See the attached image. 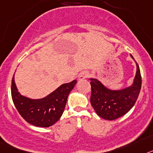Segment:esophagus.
Masks as SVG:
<instances>
[{"mask_svg":"<svg viewBox=\"0 0 153 153\" xmlns=\"http://www.w3.org/2000/svg\"><path fill=\"white\" fill-rule=\"evenodd\" d=\"M88 75H89L88 72H87V71H83V72H82L80 75H78V80H83V79L87 78L88 76Z\"/></svg>","mask_w":153,"mask_h":153,"instance_id":"esophagus-1","label":"esophagus"}]
</instances>
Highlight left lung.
I'll return each mask as SVG.
<instances>
[{
  "instance_id": "obj_1",
  "label": "left lung",
  "mask_w": 153,
  "mask_h": 153,
  "mask_svg": "<svg viewBox=\"0 0 153 153\" xmlns=\"http://www.w3.org/2000/svg\"><path fill=\"white\" fill-rule=\"evenodd\" d=\"M130 56L134 60L132 54ZM135 64L136 74L133 82L123 89H109L96 78H90L91 86L90 102L97 115L101 118L115 120L127 113L134 106L142 86L140 69L138 64L136 62Z\"/></svg>"
}]
</instances>
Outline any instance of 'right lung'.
Returning a JSON list of instances; mask_svg holds the SVG:
<instances>
[{
    "label": "right lung",
    "mask_w": 153,
    "mask_h": 153,
    "mask_svg": "<svg viewBox=\"0 0 153 153\" xmlns=\"http://www.w3.org/2000/svg\"><path fill=\"white\" fill-rule=\"evenodd\" d=\"M74 80L61 86L45 98L32 99L21 95L14 82L11 83V96L16 108L26 122L38 127H49L63 114L68 96L76 85Z\"/></svg>",
    "instance_id": "1"
}]
</instances>
